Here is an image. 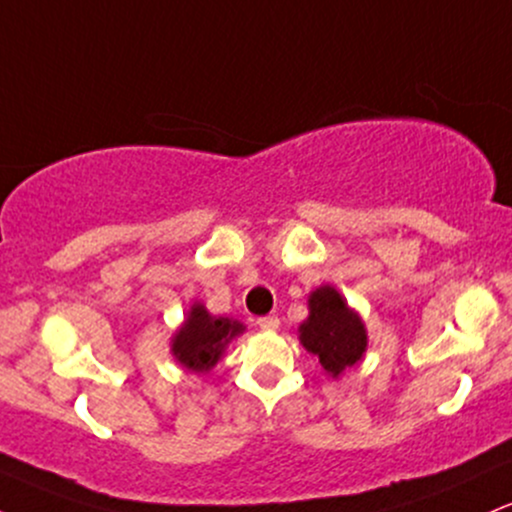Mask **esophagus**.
<instances>
[{
	"instance_id": "obj_1",
	"label": "esophagus",
	"mask_w": 512,
	"mask_h": 512,
	"mask_svg": "<svg viewBox=\"0 0 512 512\" xmlns=\"http://www.w3.org/2000/svg\"><path fill=\"white\" fill-rule=\"evenodd\" d=\"M257 327H260V330L274 332L276 327H279V317H276V315H264V317H257Z\"/></svg>"
}]
</instances>
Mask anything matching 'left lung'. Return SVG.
I'll list each match as a JSON object with an SVG mask.
<instances>
[{
    "label": "left lung",
    "mask_w": 512,
    "mask_h": 512,
    "mask_svg": "<svg viewBox=\"0 0 512 512\" xmlns=\"http://www.w3.org/2000/svg\"><path fill=\"white\" fill-rule=\"evenodd\" d=\"M310 315L301 325V342L320 358L322 368L337 378L346 368L361 361L366 351V330L354 310L332 286L310 293Z\"/></svg>",
    "instance_id": "obj_1"
}]
</instances>
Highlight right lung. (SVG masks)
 <instances>
[{"label": "right lung", "mask_w": 512, "mask_h": 512, "mask_svg": "<svg viewBox=\"0 0 512 512\" xmlns=\"http://www.w3.org/2000/svg\"><path fill=\"white\" fill-rule=\"evenodd\" d=\"M243 332V325L228 317H211L204 305H192L185 325L173 339V354L185 368L195 373H207L216 366L226 344L236 334Z\"/></svg>", "instance_id": "1"}]
</instances>
